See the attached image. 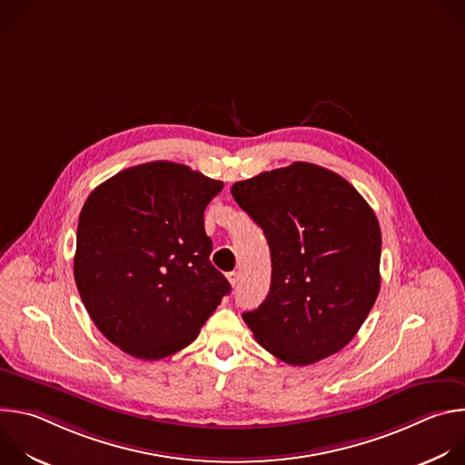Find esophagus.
Segmentation results:
<instances>
[{"label":"esophagus","mask_w":465,"mask_h":465,"mask_svg":"<svg viewBox=\"0 0 465 465\" xmlns=\"http://www.w3.org/2000/svg\"><path fill=\"white\" fill-rule=\"evenodd\" d=\"M228 282H230V285H232V287H235V285H237V282H239V272H235V271H233V272H230V274H228Z\"/></svg>","instance_id":"1"}]
</instances>
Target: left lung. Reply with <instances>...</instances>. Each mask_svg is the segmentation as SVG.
I'll return each instance as SVG.
<instances>
[{"label":"left lung","instance_id":"obj_1","mask_svg":"<svg viewBox=\"0 0 465 465\" xmlns=\"http://www.w3.org/2000/svg\"><path fill=\"white\" fill-rule=\"evenodd\" d=\"M269 241L271 291L242 320L255 341L292 366L351 342L381 287V228L341 174L307 162L232 185Z\"/></svg>","mask_w":465,"mask_h":465}]
</instances>
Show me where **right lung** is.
I'll return each mask as SVG.
<instances>
[{"instance_id": "1", "label": "right lung", "mask_w": 465, "mask_h": 465, "mask_svg": "<svg viewBox=\"0 0 465 465\" xmlns=\"http://www.w3.org/2000/svg\"><path fill=\"white\" fill-rule=\"evenodd\" d=\"M223 187L187 165L151 162L86 198L75 283L97 329L124 353L158 361L183 350L232 291L204 230V210Z\"/></svg>"}]
</instances>
